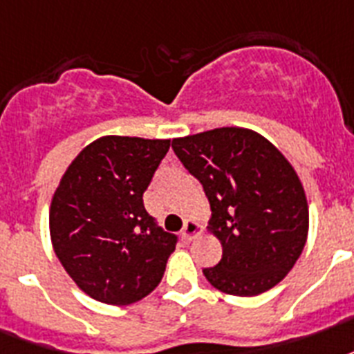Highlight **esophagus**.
<instances>
[{
	"mask_svg": "<svg viewBox=\"0 0 354 354\" xmlns=\"http://www.w3.org/2000/svg\"><path fill=\"white\" fill-rule=\"evenodd\" d=\"M198 234H202V225L196 222V220H189V222L185 223V227L182 229V236L183 240H187V242H191V240H194V238L198 236Z\"/></svg>",
	"mask_w": 354,
	"mask_h": 354,
	"instance_id": "obj_1",
	"label": "esophagus"
}]
</instances>
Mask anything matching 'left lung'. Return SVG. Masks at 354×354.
I'll list each match as a JSON object with an SVG mask.
<instances>
[{"instance_id":"8db88e82","label":"left lung","mask_w":354,"mask_h":354,"mask_svg":"<svg viewBox=\"0 0 354 354\" xmlns=\"http://www.w3.org/2000/svg\"><path fill=\"white\" fill-rule=\"evenodd\" d=\"M172 149L203 185L207 229L222 243V260L203 269L209 283L232 297H257L280 283L309 232L306 191L289 160L243 127L174 138Z\"/></svg>"}]
</instances>
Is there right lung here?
<instances>
[{
	"instance_id": "1",
	"label": "right lung",
	"mask_w": 354,
	"mask_h": 354,
	"mask_svg": "<svg viewBox=\"0 0 354 354\" xmlns=\"http://www.w3.org/2000/svg\"><path fill=\"white\" fill-rule=\"evenodd\" d=\"M171 140L102 136L63 172L48 211L57 260L80 289L109 306H129L162 281L176 236L143 207Z\"/></svg>"
}]
</instances>
